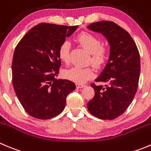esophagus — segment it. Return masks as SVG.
<instances>
[{"mask_svg":"<svg viewBox=\"0 0 151 151\" xmlns=\"http://www.w3.org/2000/svg\"><path fill=\"white\" fill-rule=\"evenodd\" d=\"M86 86L84 85V84H82V83H77L76 84V87H77V88H83V87H85Z\"/></svg>","mask_w":151,"mask_h":151,"instance_id":"1","label":"esophagus"}]
</instances>
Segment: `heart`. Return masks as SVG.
<instances>
[{
  "label": "heart",
  "instance_id": "heart-1",
  "mask_svg": "<svg viewBox=\"0 0 151 151\" xmlns=\"http://www.w3.org/2000/svg\"><path fill=\"white\" fill-rule=\"evenodd\" d=\"M76 39L80 45L91 53L90 62L95 67L98 68L105 63L109 50L106 46L101 44L99 38L91 33H82L77 36ZM70 47L71 44L68 41L63 42L59 47V57L65 63H68L70 61ZM93 75L94 70L91 67L74 66L66 69L63 72L64 77L77 83H85Z\"/></svg>",
  "mask_w": 151,
  "mask_h": 151
}]
</instances>
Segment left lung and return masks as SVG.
Listing matches in <instances>:
<instances>
[{"label":"left lung","instance_id":"1","mask_svg":"<svg viewBox=\"0 0 151 151\" xmlns=\"http://www.w3.org/2000/svg\"><path fill=\"white\" fill-rule=\"evenodd\" d=\"M87 27L101 33L110 47L109 61L95 79L105 86L91 84L95 94L87 108L97 118L112 120L122 115L134 98L140 76V56L130 35L117 24L101 21Z\"/></svg>","mask_w":151,"mask_h":151}]
</instances>
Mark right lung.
<instances>
[{
    "label": "right lung",
    "instance_id": "obj_1",
    "mask_svg": "<svg viewBox=\"0 0 151 151\" xmlns=\"http://www.w3.org/2000/svg\"><path fill=\"white\" fill-rule=\"evenodd\" d=\"M78 26L41 23L18 42L12 63V84L18 101L30 116L46 120L61 113L69 93L76 88L68 80L56 79L61 60L60 45Z\"/></svg>",
    "mask_w": 151,
    "mask_h": 151
}]
</instances>
